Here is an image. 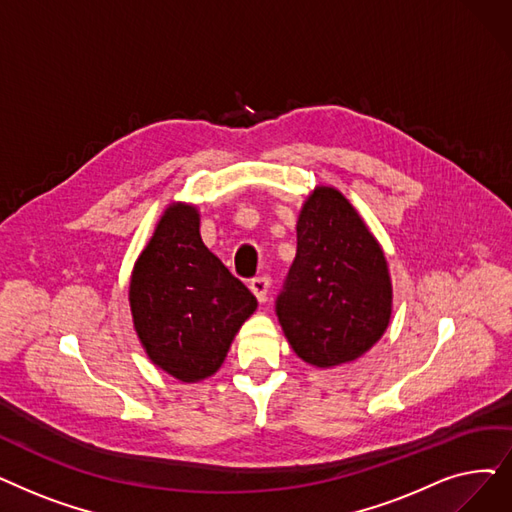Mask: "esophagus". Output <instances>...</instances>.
<instances>
[{"label":"esophagus","instance_id":"obj_1","mask_svg":"<svg viewBox=\"0 0 512 512\" xmlns=\"http://www.w3.org/2000/svg\"><path fill=\"white\" fill-rule=\"evenodd\" d=\"M251 291L253 295L257 297L259 303H263L265 299H268V291H270V278L268 276H259V278H253L251 280Z\"/></svg>","mask_w":512,"mask_h":512}]
</instances>
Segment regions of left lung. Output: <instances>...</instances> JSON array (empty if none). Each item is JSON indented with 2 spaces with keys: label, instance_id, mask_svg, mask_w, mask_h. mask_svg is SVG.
<instances>
[{
  "label": "left lung",
  "instance_id": "1",
  "mask_svg": "<svg viewBox=\"0 0 512 512\" xmlns=\"http://www.w3.org/2000/svg\"><path fill=\"white\" fill-rule=\"evenodd\" d=\"M276 316L301 360L320 368L360 358L391 318V280L379 242L335 188H318L297 221V257Z\"/></svg>",
  "mask_w": 512,
  "mask_h": 512
}]
</instances>
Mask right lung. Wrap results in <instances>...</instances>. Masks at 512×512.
<instances>
[{
    "instance_id": "add662e5",
    "label": "right lung",
    "mask_w": 512,
    "mask_h": 512,
    "mask_svg": "<svg viewBox=\"0 0 512 512\" xmlns=\"http://www.w3.org/2000/svg\"><path fill=\"white\" fill-rule=\"evenodd\" d=\"M129 303L148 358L184 383L211 376L255 307V295L198 232V213L171 205L142 251Z\"/></svg>"
}]
</instances>
